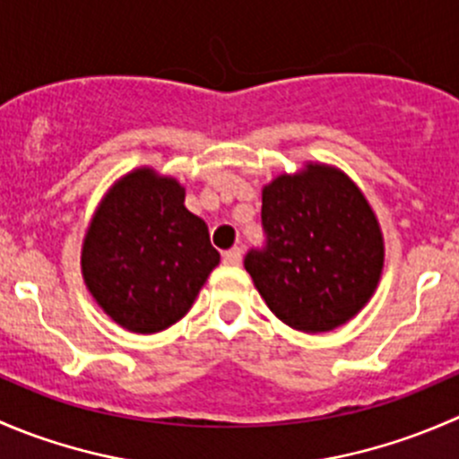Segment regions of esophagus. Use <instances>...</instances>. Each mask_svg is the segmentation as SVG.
Listing matches in <instances>:
<instances>
[{"instance_id": "esophagus-1", "label": "esophagus", "mask_w": 459, "mask_h": 459, "mask_svg": "<svg viewBox=\"0 0 459 459\" xmlns=\"http://www.w3.org/2000/svg\"><path fill=\"white\" fill-rule=\"evenodd\" d=\"M239 262H242V248H239V247L229 248V251L224 253V264H230V266H238Z\"/></svg>"}]
</instances>
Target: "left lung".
Returning a JSON list of instances; mask_svg holds the SVG:
<instances>
[{
    "label": "left lung",
    "mask_w": 459,
    "mask_h": 459,
    "mask_svg": "<svg viewBox=\"0 0 459 459\" xmlns=\"http://www.w3.org/2000/svg\"><path fill=\"white\" fill-rule=\"evenodd\" d=\"M266 244L244 268L290 328L326 333L358 316L377 289L384 239L367 197L342 170L307 164L262 191Z\"/></svg>",
    "instance_id": "8db88e82"
}]
</instances>
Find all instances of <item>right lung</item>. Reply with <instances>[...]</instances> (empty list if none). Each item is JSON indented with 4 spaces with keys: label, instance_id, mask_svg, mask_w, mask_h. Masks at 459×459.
I'll use <instances>...</instances> for the list:
<instances>
[{
    "label": "right lung",
    "instance_id": "1",
    "mask_svg": "<svg viewBox=\"0 0 459 459\" xmlns=\"http://www.w3.org/2000/svg\"><path fill=\"white\" fill-rule=\"evenodd\" d=\"M217 264L206 221L184 206V188L152 169L124 175L106 193L82 247L95 302L142 335L186 316Z\"/></svg>",
    "mask_w": 459,
    "mask_h": 459
}]
</instances>
